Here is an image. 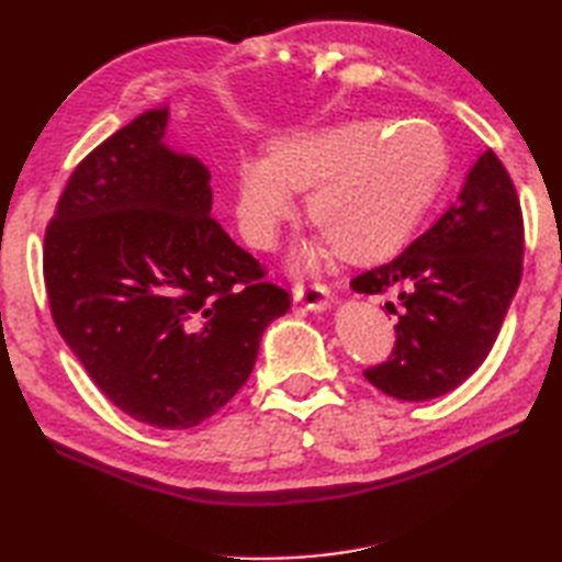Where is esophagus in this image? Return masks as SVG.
<instances>
[{
    "label": "esophagus",
    "mask_w": 562,
    "mask_h": 562,
    "mask_svg": "<svg viewBox=\"0 0 562 562\" xmlns=\"http://www.w3.org/2000/svg\"><path fill=\"white\" fill-rule=\"evenodd\" d=\"M294 300H300L310 310H325L329 304V290L322 282H297L292 288Z\"/></svg>",
    "instance_id": "obj_1"
}]
</instances>
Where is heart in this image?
I'll use <instances>...</instances> for the list:
<instances>
[{"instance_id":"obj_1","label":"heart","mask_w":562,"mask_h":562,"mask_svg":"<svg viewBox=\"0 0 562 562\" xmlns=\"http://www.w3.org/2000/svg\"><path fill=\"white\" fill-rule=\"evenodd\" d=\"M443 173L441 140L426 128L349 121L290 133L268 158L240 166L237 221L247 243L270 247L294 213L292 190L312 187L307 217L322 235L304 258L337 247L347 260H372L414 231Z\"/></svg>"}]
</instances>
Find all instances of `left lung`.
Instances as JSON below:
<instances>
[{
	"label": "left lung",
	"mask_w": 562,
	"mask_h": 562,
	"mask_svg": "<svg viewBox=\"0 0 562 562\" xmlns=\"http://www.w3.org/2000/svg\"><path fill=\"white\" fill-rule=\"evenodd\" d=\"M526 231L516 186L493 150L469 170L456 203L394 260L357 274L351 290L394 294L396 341L369 384L426 402L463 384L496 341L522 274Z\"/></svg>",
	"instance_id": "1"
}]
</instances>
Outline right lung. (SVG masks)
I'll return each mask as SVG.
<instances>
[{"instance_id":"right-lung-1","label":"right lung","mask_w":562,"mask_h":562,"mask_svg":"<svg viewBox=\"0 0 562 562\" xmlns=\"http://www.w3.org/2000/svg\"><path fill=\"white\" fill-rule=\"evenodd\" d=\"M140 113L74 168L44 235L54 325L123 414L190 429L231 402L288 290L211 215V173Z\"/></svg>"}]
</instances>
